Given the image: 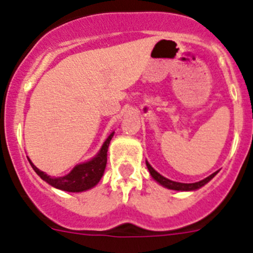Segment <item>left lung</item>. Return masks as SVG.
I'll return each instance as SVG.
<instances>
[{"label":"left lung","mask_w":253,"mask_h":253,"mask_svg":"<svg viewBox=\"0 0 253 253\" xmlns=\"http://www.w3.org/2000/svg\"><path fill=\"white\" fill-rule=\"evenodd\" d=\"M146 165H147V169H148V171H150L151 176H152L153 178H155V180L160 183V185H162L164 187L169 188V190H174V191H195V190H198V188L206 185L209 181H211L212 178H213V177L216 176L217 173H218V171L214 172V173H212L211 176L206 177L205 180L198 181V182H195V183H182V182H176V181H171V180H169V178H166V177L162 176V174H160L159 172L156 171V169H152V166H151V165L148 164L147 161H146Z\"/></svg>","instance_id":"left-lung-1"}]
</instances>
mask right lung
Segmentation results:
<instances>
[{"label": "right lung", "mask_w": 253, "mask_h": 253, "mask_svg": "<svg viewBox=\"0 0 253 253\" xmlns=\"http://www.w3.org/2000/svg\"><path fill=\"white\" fill-rule=\"evenodd\" d=\"M113 133L115 132L110 133L107 140L103 142L101 150L98 151L97 155L94 156L91 161L77 165V166L73 167V169L70 173L63 177L48 176L43 171L37 169L30 160L28 161H30V165L35 169V172L41 177L42 180L46 181L48 185L53 186L55 188L67 191V192H82V191H87L97 185L100 182L101 177L103 176L106 164H107L108 145H110L111 140H112Z\"/></svg>", "instance_id": "1"}]
</instances>
